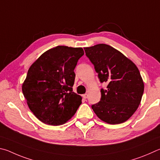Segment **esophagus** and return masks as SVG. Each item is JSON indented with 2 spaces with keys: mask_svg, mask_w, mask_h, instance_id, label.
I'll use <instances>...</instances> for the list:
<instances>
[{
  "mask_svg": "<svg viewBox=\"0 0 160 160\" xmlns=\"http://www.w3.org/2000/svg\"><path fill=\"white\" fill-rule=\"evenodd\" d=\"M83 98H84V99L87 98H88V94H87V93L83 94Z\"/></svg>",
  "mask_w": 160,
  "mask_h": 160,
  "instance_id": "obj_1",
  "label": "esophagus"
}]
</instances>
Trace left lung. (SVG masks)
I'll return each instance as SVG.
<instances>
[{
  "instance_id": "left-lung-1",
  "label": "left lung",
  "mask_w": 160,
  "mask_h": 160,
  "mask_svg": "<svg viewBox=\"0 0 160 160\" xmlns=\"http://www.w3.org/2000/svg\"><path fill=\"white\" fill-rule=\"evenodd\" d=\"M93 64L100 82L108 83L101 89V99L91 106L100 119L110 124L125 122L141 103L144 83L138 67L119 50L107 44L84 48Z\"/></svg>"
}]
</instances>
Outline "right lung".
<instances>
[{"label":"right lung","instance_id":"1","mask_svg":"<svg viewBox=\"0 0 160 160\" xmlns=\"http://www.w3.org/2000/svg\"><path fill=\"white\" fill-rule=\"evenodd\" d=\"M82 48L58 46L43 52L28 70L22 90L30 110L44 124L59 126L72 118L82 98L72 91L74 69Z\"/></svg>","mask_w":160,"mask_h":160}]
</instances>
